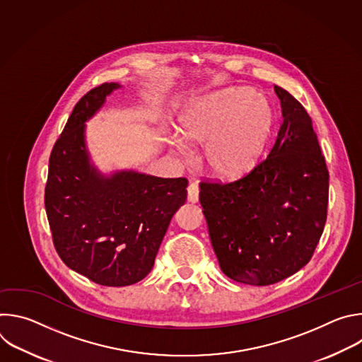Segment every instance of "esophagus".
<instances>
[{"label":"esophagus","instance_id":"obj_1","mask_svg":"<svg viewBox=\"0 0 362 362\" xmlns=\"http://www.w3.org/2000/svg\"><path fill=\"white\" fill-rule=\"evenodd\" d=\"M187 200L190 203H196L199 200V186L197 183H190L187 187Z\"/></svg>","mask_w":362,"mask_h":362}]
</instances>
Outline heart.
<instances>
[{
	"instance_id": "b5f03b06",
	"label": "heart",
	"mask_w": 362,
	"mask_h": 362,
	"mask_svg": "<svg viewBox=\"0 0 362 362\" xmlns=\"http://www.w3.org/2000/svg\"><path fill=\"white\" fill-rule=\"evenodd\" d=\"M179 124L193 146H204L206 169L219 179H238L252 172L265 156L275 126L269 100L249 87H230L192 100L185 106ZM183 156L189 145L172 137Z\"/></svg>"
}]
</instances>
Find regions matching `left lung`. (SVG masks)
<instances>
[{
    "mask_svg": "<svg viewBox=\"0 0 362 362\" xmlns=\"http://www.w3.org/2000/svg\"><path fill=\"white\" fill-rule=\"evenodd\" d=\"M284 122L267 160L245 177L200 183L199 200L222 272L267 286L303 268L327 222L329 175L313 120L275 86Z\"/></svg>",
    "mask_w": 362,
    "mask_h": 362,
    "instance_id": "left-lung-1",
    "label": "left lung"
}]
</instances>
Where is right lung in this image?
Wrapping results in <instances>:
<instances>
[{
	"instance_id": "right-lung-1",
	"label": "right lung",
	"mask_w": 362,
	"mask_h": 362,
	"mask_svg": "<svg viewBox=\"0 0 362 362\" xmlns=\"http://www.w3.org/2000/svg\"><path fill=\"white\" fill-rule=\"evenodd\" d=\"M120 87L105 83L77 103L51 151L44 199L62 261L105 286L146 278L187 196L185 177L163 179L132 169L106 175L91 162L86 122Z\"/></svg>"
}]
</instances>
